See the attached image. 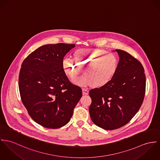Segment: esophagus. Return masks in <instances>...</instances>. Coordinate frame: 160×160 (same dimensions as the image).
I'll return each instance as SVG.
<instances>
[{
  "label": "esophagus",
  "mask_w": 160,
  "mask_h": 160,
  "mask_svg": "<svg viewBox=\"0 0 160 160\" xmlns=\"http://www.w3.org/2000/svg\"><path fill=\"white\" fill-rule=\"evenodd\" d=\"M82 92H83V94L87 95V94H88L89 91L88 89H87L82 88Z\"/></svg>",
  "instance_id": "1"
}]
</instances>
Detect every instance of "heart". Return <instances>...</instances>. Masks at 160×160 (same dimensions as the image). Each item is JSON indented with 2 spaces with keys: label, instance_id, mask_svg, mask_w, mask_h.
<instances>
[{
  "label": "heart",
  "instance_id": "1",
  "mask_svg": "<svg viewBox=\"0 0 160 160\" xmlns=\"http://www.w3.org/2000/svg\"><path fill=\"white\" fill-rule=\"evenodd\" d=\"M74 61L66 58L62 61L65 73L74 79L85 69L84 75L73 80L79 86L91 85L99 88L105 87L114 77L117 70L118 59L113 53H108L101 49H78L73 54Z\"/></svg>",
  "mask_w": 160,
  "mask_h": 160
}]
</instances>
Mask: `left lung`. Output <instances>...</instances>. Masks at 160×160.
<instances>
[{
	"instance_id": "8db88e82",
	"label": "left lung",
	"mask_w": 160,
	"mask_h": 160,
	"mask_svg": "<svg viewBox=\"0 0 160 160\" xmlns=\"http://www.w3.org/2000/svg\"><path fill=\"white\" fill-rule=\"evenodd\" d=\"M120 60L116 73L104 87L92 89L89 111L93 123L106 130L127 124L142 105L146 80L141 62L131 54L115 50Z\"/></svg>"
}]
</instances>
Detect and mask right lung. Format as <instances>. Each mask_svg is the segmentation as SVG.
I'll use <instances>...</instances> for the list:
<instances>
[{
  "mask_svg": "<svg viewBox=\"0 0 160 160\" xmlns=\"http://www.w3.org/2000/svg\"><path fill=\"white\" fill-rule=\"evenodd\" d=\"M75 44L43 45L23 61L19 74V90L23 105L34 121L57 129L69 123L82 96L62 68L65 55Z\"/></svg>",
  "mask_w": 160,
  "mask_h": 160,
  "instance_id": "1",
  "label": "right lung"
}]
</instances>
